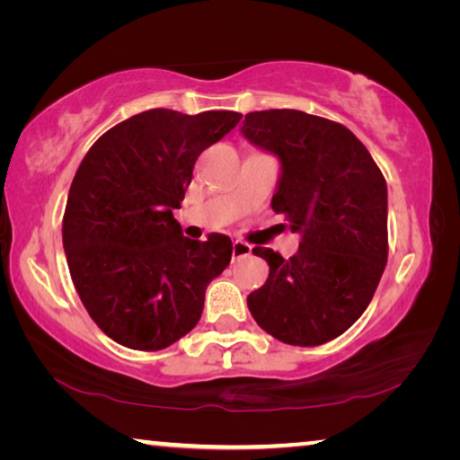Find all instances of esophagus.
<instances>
[{
  "label": "esophagus",
  "mask_w": 460,
  "mask_h": 460,
  "mask_svg": "<svg viewBox=\"0 0 460 460\" xmlns=\"http://www.w3.org/2000/svg\"><path fill=\"white\" fill-rule=\"evenodd\" d=\"M252 245L245 243V241H233V261L241 260V258H247V255H252Z\"/></svg>",
  "instance_id": "34e87169"
}]
</instances>
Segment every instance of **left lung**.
Listing matches in <instances>:
<instances>
[{
  "label": "left lung",
  "mask_w": 460,
  "mask_h": 460,
  "mask_svg": "<svg viewBox=\"0 0 460 460\" xmlns=\"http://www.w3.org/2000/svg\"><path fill=\"white\" fill-rule=\"evenodd\" d=\"M241 131L282 162L271 208L302 235L290 260L253 247L270 276L249 313L286 345H324L365 313L385 270V178L351 129L318 115L253 111Z\"/></svg>",
  "instance_id": "obj_1"
}]
</instances>
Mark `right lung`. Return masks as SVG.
I'll list each match as a JSON object with an SVG mask.
<instances>
[{
    "label": "right lung",
    "instance_id": "obj_1",
    "mask_svg": "<svg viewBox=\"0 0 460 460\" xmlns=\"http://www.w3.org/2000/svg\"><path fill=\"white\" fill-rule=\"evenodd\" d=\"M239 119L150 109L105 131L76 170L62 219L68 271L89 316L119 345L160 351L184 337L229 266L227 235L192 241L172 211L200 152Z\"/></svg>",
    "mask_w": 460,
    "mask_h": 460
}]
</instances>
